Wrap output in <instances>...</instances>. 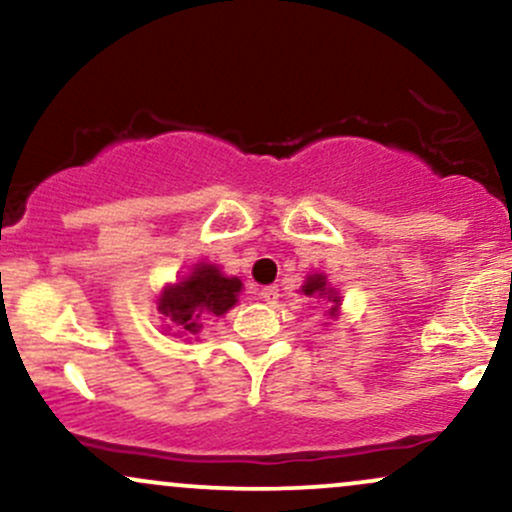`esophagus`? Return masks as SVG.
Returning <instances> with one entry per match:
<instances>
[{"instance_id":"1","label":"esophagus","mask_w":512,"mask_h":512,"mask_svg":"<svg viewBox=\"0 0 512 512\" xmlns=\"http://www.w3.org/2000/svg\"><path fill=\"white\" fill-rule=\"evenodd\" d=\"M262 301L269 303V305H276L279 303V286H264V289L260 291Z\"/></svg>"}]
</instances>
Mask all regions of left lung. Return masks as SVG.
<instances>
[{"instance_id":"8db88e82","label":"left lung","mask_w":512,"mask_h":512,"mask_svg":"<svg viewBox=\"0 0 512 512\" xmlns=\"http://www.w3.org/2000/svg\"><path fill=\"white\" fill-rule=\"evenodd\" d=\"M301 291L305 293V296L327 298V301L332 303V305H330V317L337 315L339 305H342V303H339L337 291L327 286V276H325V274H313V276H308V279H305V284L301 286Z\"/></svg>"}]
</instances>
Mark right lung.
Returning a JSON list of instances; mask_svg holds the SVG:
<instances>
[{
  "mask_svg": "<svg viewBox=\"0 0 512 512\" xmlns=\"http://www.w3.org/2000/svg\"><path fill=\"white\" fill-rule=\"evenodd\" d=\"M240 289L238 276H226L216 264L199 262L190 276L161 291L158 313L166 317L170 330L187 337L202 330L204 317L226 315L238 303Z\"/></svg>",
  "mask_w": 512,
  "mask_h": 512,
  "instance_id": "right-lung-1",
  "label": "right lung"
}]
</instances>
